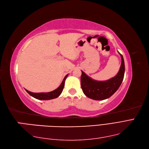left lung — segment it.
Segmentation results:
<instances>
[{
	"label": "left lung",
	"mask_w": 149,
	"mask_h": 149,
	"mask_svg": "<svg viewBox=\"0 0 149 149\" xmlns=\"http://www.w3.org/2000/svg\"><path fill=\"white\" fill-rule=\"evenodd\" d=\"M121 64L118 74L106 81H97L81 71V86L85 95L95 100L107 99L117 91L124 78L125 62L121 54Z\"/></svg>",
	"instance_id": "8db88e82"
}]
</instances>
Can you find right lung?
Listing matches in <instances>:
<instances>
[{
    "mask_svg": "<svg viewBox=\"0 0 149 149\" xmlns=\"http://www.w3.org/2000/svg\"><path fill=\"white\" fill-rule=\"evenodd\" d=\"M67 74L66 77H64V79L63 80L61 84L60 85V86L58 87L57 88H56V90H53L52 92H47V93H33V92H31L28 90H26V91L30 94L31 96H32L33 97L35 98V99H38V100H50V99H56V98L59 97L61 93H62L64 86V83H65V80L68 77Z\"/></svg>",
    "mask_w": 149,
    "mask_h": 149,
    "instance_id": "right-lung-1",
    "label": "right lung"
}]
</instances>
